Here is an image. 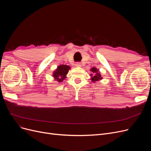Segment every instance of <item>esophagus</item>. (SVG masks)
<instances>
[{
    "mask_svg": "<svg viewBox=\"0 0 151 151\" xmlns=\"http://www.w3.org/2000/svg\"><path fill=\"white\" fill-rule=\"evenodd\" d=\"M75 66H76V67H80L81 66V63H80V62H76V63H75Z\"/></svg>",
    "mask_w": 151,
    "mask_h": 151,
    "instance_id": "esophagus-1",
    "label": "esophagus"
}]
</instances>
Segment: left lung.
I'll list each match as a JSON object with an SVG mask.
<instances>
[{"label":"left lung","instance_id":"obj_1","mask_svg":"<svg viewBox=\"0 0 151 151\" xmlns=\"http://www.w3.org/2000/svg\"><path fill=\"white\" fill-rule=\"evenodd\" d=\"M91 71L92 72V74H91V80L93 83H96V81L102 80L103 78L101 77V74L100 73L99 70L97 69V68L96 67H92L91 69Z\"/></svg>","mask_w":151,"mask_h":151}]
</instances>
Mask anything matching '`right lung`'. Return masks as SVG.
Returning <instances> with one entry per match:
<instances>
[{
  "mask_svg": "<svg viewBox=\"0 0 151 151\" xmlns=\"http://www.w3.org/2000/svg\"><path fill=\"white\" fill-rule=\"evenodd\" d=\"M70 68V67L67 65H59L57 69L53 72L52 76L59 83L62 82L66 78V75Z\"/></svg>",
  "mask_w": 151,
  "mask_h": 151,
  "instance_id": "add662e5",
  "label": "right lung"
}]
</instances>
